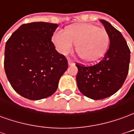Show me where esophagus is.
Returning <instances> with one entry per match:
<instances>
[{"label": "esophagus", "mask_w": 134, "mask_h": 134, "mask_svg": "<svg viewBox=\"0 0 134 134\" xmlns=\"http://www.w3.org/2000/svg\"><path fill=\"white\" fill-rule=\"evenodd\" d=\"M67 60H68V64H69V65H74L75 64V62L71 59H67Z\"/></svg>", "instance_id": "1"}]
</instances>
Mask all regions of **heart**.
Returning <instances> with one entry per match:
<instances>
[{
	"mask_svg": "<svg viewBox=\"0 0 134 134\" xmlns=\"http://www.w3.org/2000/svg\"><path fill=\"white\" fill-rule=\"evenodd\" d=\"M57 49L67 54L77 44V52L87 61L98 59L105 52L109 44V36L102 27L91 24L74 25L65 31H57L52 36Z\"/></svg>",
	"mask_w": 134,
	"mask_h": 134,
	"instance_id": "1",
	"label": "heart"
}]
</instances>
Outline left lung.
I'll list each match as a JSON object with an SVG mask.
<instances>
[{
	"instance_id": "left-lung-1",
	"label": "left lung",
	"mask_w": 134,
	"mask_h": 134,
	"mask_svg": "<svg viewBox=\"0 0 134 134\" xmlns=\"http://www.w3.org/2000/svg\"><path fill=\"white\" fill-rule=\"evenodd\" d=\"M100 21L109 36V49L98 64L92 66L76 64L79 90L93 100L106 98L122 87L129 72L131 54L121 32L106 21Z\"/></svg>"
}]
</instances>
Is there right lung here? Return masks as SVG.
<instances>
[{
  "label": "right lung",
  "instance_id": "add662e5",
  "mask_svg": "<svg viewBox=\"0 0 134 134\" xmlns=\"http://www.w3.org/2000/svg\"><path fill=\"white\" fill-rule=\"evenodd\" d=\"M57 27L47 22L23 24L5 44V72L13 90L24 98L38 100L51 96L68 68L66 57L52 42Z\"/></svg>",
  "mask_w": 134,
  "mask_h": 134
}]
</instances>
